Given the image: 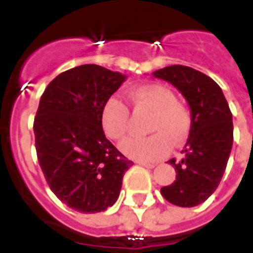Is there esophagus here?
I'll return each mask as SVG.
<instances>
[{"label":"esophagus","instance_id":"34e87169","mask_svg":"<svg viewBox=\"0 0 253 253\" xmlns=\"http://www.w3.org/2000/svg\"><path fill=\"white\" fill-rule=\"evenodd\" d=\"M140 166H143V167H145V169H154L155 163H147V162H139Z\"/></svg>","mask_w":253,"mask_h":253}]
</instances>
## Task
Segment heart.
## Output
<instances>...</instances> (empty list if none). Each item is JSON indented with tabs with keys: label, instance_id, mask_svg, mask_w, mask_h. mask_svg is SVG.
I'll return each instance as SVG.
<instances>
[{
	"label": "heart",
	"instance_id": "heart-1",
	"mask_svg": "<svg viewBox=\"0 0 253 253\" xmlns=\"http://www.w3.org/2000/svg\"><path fill=\"white\" fill-rule=\"evenodd\" d=\"M134 110H147L151 117L147 124V137H129L120 148L126 156L140 162L162 159L169 151V144H183L191 129V114L185 105L176 101L174 91L159 84L134 87L129 93ZM129 109L117 97L105 102L101 123L109 139L120 141L129 128Z\"/></svg>",
	"mask_w": 253,
	"mask_h": 253
}]
</instances>
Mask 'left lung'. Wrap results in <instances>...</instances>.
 Returning <instances> with one entry per match:
<instances>
[{
    "mask_svg": "<svg viewBox=\"0 0 253 253\" xmlns=\"http://www.w3.org/2000/svg\"><path fill=\"white\" fill-rule=\"evenodd\" d=\"M154 77L179 90L191 110V129L183 159L169 160L176 179L160 193L169 204L193 208L202 204L218 187L233 144V123L224 93L213 79L187 66H169Z\"/></svg>",
    "mask_w": 253,
    "mask_h": 253,
    "instance_id": "1",
    "label": "left lung"
}]
</instances>
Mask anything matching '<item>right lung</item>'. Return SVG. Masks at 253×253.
Listing matches in <instances>:
<instances>
[{
    "label": "right lung",
    "instance_id": "1",
    "mask_svg": "<svg viewBox=\"0 0 253 253\" xmlns=\"http://www.w3.org/2000/svg\"><path fill=\"white\" fill-rule=\"evenodd\" d=\"M125 78L84 64L59 74L40 98L33 123L39 165L53 194L81 213L114 205L133 165L106 139L101 123L105 102Z\"/></svg>",
    "mask_w": 253,
    "mask_h": 253
}]
</instances>
